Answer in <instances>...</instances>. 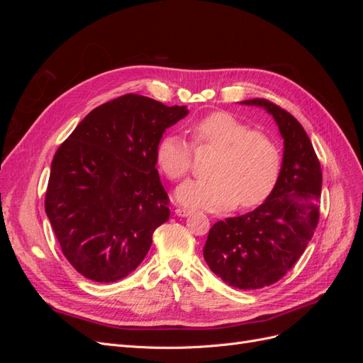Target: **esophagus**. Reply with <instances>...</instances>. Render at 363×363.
Here are the masks:
<instances>
[{"label": "esophagus", "mask_w": 363, "mask_h": 363, "mask_svg": "<svg viewBox=\"0 0 363 363\" xmlns=\"http://www.w3.org/2000/svg\"><path fill=\"white\" fill-rule=\"evenodd\" d=\"M192 212L189 211V208H183V207H179V208H175V215L177 216H182V218H186V216H189Z\"/></svg>", "instance_id": "esophagus-1"}]
</instances>
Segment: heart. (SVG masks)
I'll use <instances>...</instances> for the list:
<instances>
[{"instance_id": "heart-1", "label": "heart", "mask_w": 363, "mask_h": 363, "mask_svg": "<svg viewBox=\"0 0 363 363\" xmlns=\"http://www.w3.org/2000/svg\"><path fill=\"white\" fill-rule=\"evenodd\" d=\"M195 147H211L216 155L208 163V177L182 183L175 191L180 204L221 211L262 203L280 174V151L268 135L250 127L228 112H213L192 125ZM159 168L171 180L191 168V148L177 135H164L156 148Z\"/></svg>"}]
</instances>
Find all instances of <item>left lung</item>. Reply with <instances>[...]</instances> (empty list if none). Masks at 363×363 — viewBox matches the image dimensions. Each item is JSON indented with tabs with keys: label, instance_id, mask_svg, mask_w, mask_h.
Here are the masks:
<instances>
[{
	"label": "left lung",
	"instance_id": "1",
	"mask_svg": "<svg viewBox=\"0 0 363 363\" xmlns=\"http://www.w3.org/2000/svg\"><path fill=\"white\" fill-rule=\"evenodd\" d=\"M262 107L283 138V160L276 186L252 212L218 221L208 230L204 260L218 277L238 289H260L279 281L300 259L320 219L323 174L303 125L274 103Z\"/></svg>",
	"mask_w": 363,
	"mask_h": 363
}]
</instances>
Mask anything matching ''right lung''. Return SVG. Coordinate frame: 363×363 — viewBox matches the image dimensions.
<instances>
[{"mask_svg":"<svg viewBox=\"0 0 363 363\" xmlns=\"http://www.w3.org/2000/svg\"><path fill=\"white\" fill-rule=\"evenodd\" d=\"M188 113L127 94L94 108L56 151L45 212L65 257L86 279L118 281L147 256L155 230L169 219L156 148Z\"/></svg>","mask_w":363,"mask_h":363,"instance_id":"obj_1","label":"right lung"}]
</instances>
